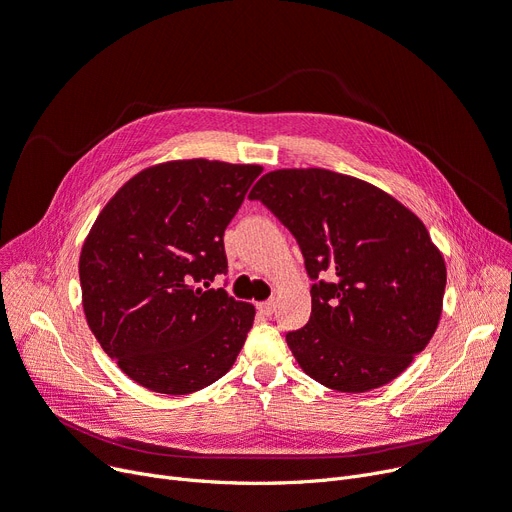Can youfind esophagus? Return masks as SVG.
I'll return each instance as SVG.
<instances>
[{
	"mask_svg": "<svg viewBox=\"0 0 512 512\" xmlns=\"http://www.w3.org/2000/svg\"><path fill=\"white\" fill-rule=\"evenodd\" d=\"M258 312L264 314V316H273V314H275V302H273V300L260 302V304H258Z\"/></svg>",
	"mask_w": 512,
	"mask_h": 512,
	"instance_id": "34e87169",
	"label": "esophagus"
}]
</instances>
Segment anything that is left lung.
Segmentation results:
<instances>
[{"instance_id": "left-lung-1", "label": "left lung", "mask_w": 512, "mask_h": 512, "mask_svg": "<svg viewBox=\"0 0 512 512\" xmlns=\"http://www.w3.org/2000/svg\"><path fill=\"white\" fill-rule=\"evenodd\" d=\"M250 200L296 237L314 281L308 323L285 335L302 371L348 394L406 371L440 323L446 289L444 258L421 218L375 185L325 168L273 170Z\"/></svg>"}]
</instances>
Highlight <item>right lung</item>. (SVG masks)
<instances>
[{
    "label": "right lung",
    "mask_w": 512,
    "mask_h": 512,
    "mask_svg": "<svg viewBox=\"0 0 512 512\" xmlns=\"http://www.w3.org/2000/svg\"><path fill=\"white\" fill-rule=\"evenodd\" d=\"M258 164L177 160L141 170L97 216L79 260L89 329L123 373L185 396L221 379L246 342L254 306L223 287V235Z\"/></svg>",
    "instance_id": "add662e5"
}]
</instances>
